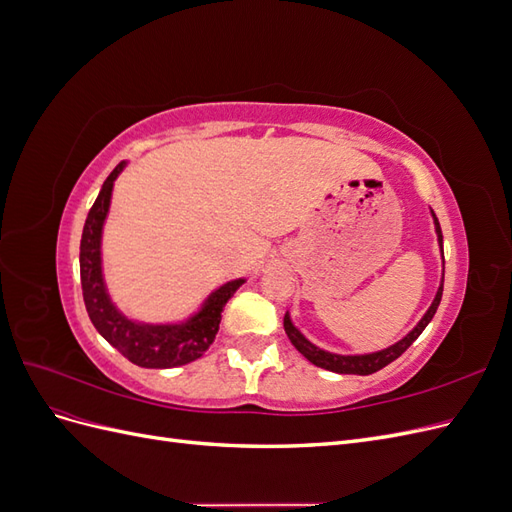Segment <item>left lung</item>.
<instances>
[{
  "instance_id": "1",
  "label": "left lung",
  "mask_w": 512,
  "mask_h": 512,
  "mask_svg": "<svg viewBox=\"0 0 512 512\" xmlns=\"http://www.w3.org/2000/svg\"><path fill=\"white\" fill-rule=\"evenodd\" d=\"M431 215H433V224H436L438 243H440V247H442L440 222H438V218H436V213L431 211ZM442 288H444V280L440 282V288H438V292H436V299H433L431 307L427 309V314L421 318V322H418L416 327H414L404 339H399L397 344H393V346H389V348H384V350H380V352H371V354H333V352H327V350H320L318 346H314L312 342H309V339H305V337L301 335V331H299L297 327H294L288 314L284 316V329H286V335H288V339L292 342V346L297 348V350L305 356V359H307L309 363H314L316 367L335 371V374H359V376H369V374H374V371H378V369L386 367L389 363H393L395 359H399V356L404 354V352L414 344V339L425 331V327L431 322L433 314H436V309H438V305H440V301H442Z\"/></svg>"
}]
</instances>
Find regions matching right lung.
Returning a JSON list of instances; mask_svg holds the SVG:
<instances>
[{"instance_id": "obj_1", "label": "right lung", "mask_w": 512, "mask_h": 512, "mask_svg": "<svg viewBox=\"0 0 512 512\" xmlns=\"http://www.w3.org/2000/svg\"><path fill=\"white\" fill-rule=\"evenodd\" d=\"M126 162L106 177L81 237V286L87 314L96 331L138 367L166 369L188 365L203 356L220 329L224 305L245 280H232L209 294L205 305L181 324H145L123 316L106 292L102 277V228L111 207L113 183Z\"/></svg>"}]
</instances>
